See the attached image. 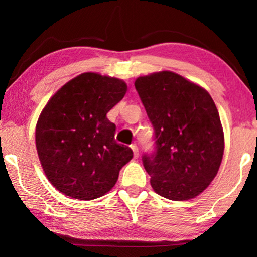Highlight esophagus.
<instances>
[{
    "mask_svg": "<svg viewBox=\"0 0 257 257\" xmlns=\"http://www.w3.org/2000/svg\"><path fill=\"white\" fill-rule=\"evenodd\" d=\"M131 149L133 151V154H135V158H138L139 157V150H138V146L136 145V144H132L131 145Z\"/></svg>",
    "mask_w": 257,
    "mask_h": 257,
    "instance_id": "1",
    "label": "esophagus"
}]
</instances>
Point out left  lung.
<instances>
[{
  "label": "left lung",
  "instance_id": "1",
  "mask_svg": "<svg viewBox=\"0 0 257 257\" xmlns=\"http://www.w3.org/2000/svg\"><path fill=\"white\" fill-rule=\"evenodd\" d=\"M154 128L156 151L143 164L154 192L174 201L198 196L219 172L223 128L215 103L198 84L172 71L136 79Z\"/></svg>",
  "mask_w": 257,
  "mask_h": 257
}]
</instances>
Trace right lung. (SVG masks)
I'll return each mask as SVG.
<instances>
[{
	"label": "right lung",
	"mask_w": 257,
	"mask_h": 257,
	"mask_svg": "<svg viewBox=\"0 0 257 257\" xmlns=\"http://www.w3.org/2000/svg\"><path fill=\"white\" fill-rule=\"evenodd\" d=\"M126 91L124 80L85 72L64 84L42 110L36 150L48 180L63 194L100 198L132 159V150L115 142V125L106 117Z\"/></svg>",
	"instance_id": "1"
}]
</instances>
